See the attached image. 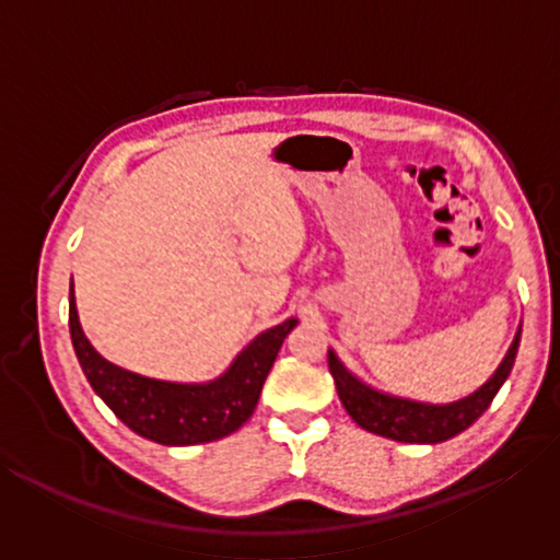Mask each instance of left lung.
<instances>
[{
    "label": "left lung",
    "instance_id": "obj_1",
    "mask_svg": "<svg viewBox=\"0 0 560 560\" xmlns=\"http://www.w3.org/2000/svg\"><path fill=\"white\" fill-rule=\"evenodd\" d=\"M521 330L511 343L506 358L501 360L497 373L489 377V383L479 387L477 393L464 397L459 402L450 405H428L402 400V397H393L385 393H377L350 375L343 363L336 358L334 350H328V368L336 381V390L340 402H343L346 412L353 417L360 428L381 434V438L395 440V442H410V444H438L444 440H452L454 434L464 432L487 412V407L494 400L499 387L514 368V360L518 353Z\"/></svg>",
    "mask_w": 560,
    "mask_h": 560
}]
</instances>
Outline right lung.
<instances>
[{
	"mask_svg": "<svg viewBox=\"0 0 560 560\" xmlns=\"http://www.w3.org/2000/svg\"><path fill=\"white\" fill-rule=\"evenodd\" d=\"M296 324V318H289L281 326L264 330L236 355L230 371L212 383H165L122 371L93 350L75 314L71 283L69 330L83 375L122 424L140 438L167 447L214 442L240 430L259 402L283 338Z\"/></svg>",
	"mask_w": 560,
	"mask_h": 560,
	"instance_id": "obj_1",
	"label": "right lung"
}]
</instances>
